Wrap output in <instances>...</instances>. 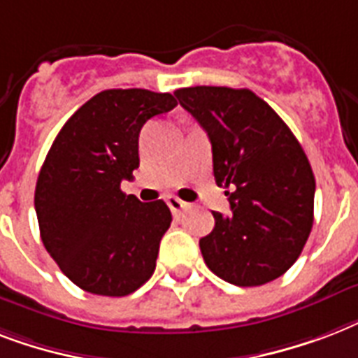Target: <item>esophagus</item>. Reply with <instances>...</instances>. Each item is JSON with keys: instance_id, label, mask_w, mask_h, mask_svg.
I'll use <instances>...</instances> for the list:
<instances>
[{"instance_id": "34e87169", "label": "esophagus", "mask_w": 358, "mask_h": 358, "mask_svg": "<svg viewBox=\"0 0 358 358\" xmlns=\"http://www.w3.org/2000/svg\"><path fill=\"white\" fill-rule=\"evenodd\" d=\"M167 204H169V208H171V212H173L174 215H178V213H182L185 208H187V204H185L184 201H180L178 196H174V195L167 196Z\"/></svg>"}]
</instances>
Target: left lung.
<instances>
[{"label":"left lung","instance_id":"left-lung-1","mask_svg":"<svg viewBox=\"0 0 358 358\" xmlns=\"http://www.w3.org/2000/svg\"><path fill=\"white\" fill-rule=\"evenodd\" d=\"M210 137L213 176L230 215L201 238L202 258L219 278L262 286L299 258L314 223L316 180L303 146L280 117L249 89L185 87L174 92Z\"/></svg>","mask_w":358,"mask_h":358}]
</instances>
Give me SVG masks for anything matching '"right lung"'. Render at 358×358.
<instances>
[{
    "label": "right lung",
    "instance_id": "right-lung-1",
    "mask_svg": "<svg viewBox=\"0 0 358 358\" xmlns=\"http://www.w3.org/2000/svg\"><path fill=\"white\" fill-rule=\"evenodd\" d=\"M174 108L169 92H98L66 120L48 152L35 187L42 243L89 294H134L156 269L171 210L163 201L126 195L120 182L139 167L141 128Z\"/></svg>",
    "mask_w": 358,
    "mask_h": 358
}]
</instances>
